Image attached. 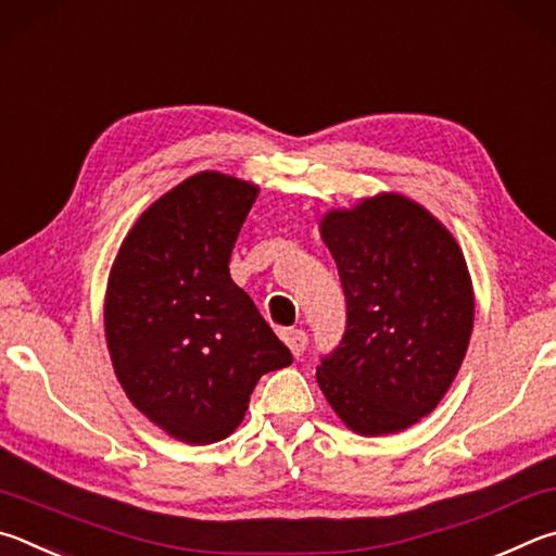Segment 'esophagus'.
Instances as JSON below:
<instances>
[{"label": "esophagus", "instance_id": "esophagus-1", "mask_svg": "<svg viewBox=\"0 0 556 556\" xmlns=\"http://www.w3.org/2000/svg\"><path fill=\"white\" fill-rule=\"evenodd\" d=\"M283 342H286V346L290 349V354L300 356V354L305 352L307 334L303 332V329H288V332H283Z\"/></svg>", "mask_w": 556, "mask_h": 556}]
</instances>
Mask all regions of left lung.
Listing matches in <instances>:
<instances>
[{"instance_id": "1", "label": "left lung", "mask_w": 556, "mask_h": 556, "mask_svg": "<svg viewBox=\"0 0 556 556\" xmlns=\"http://www.w3.org/2000/svg\"><path fill=\"white\" fill-rule=\"evenodd\" d=\"M319 237L346 295V332L317 368L319 391L356 434L403 432L440 405L469 349L476 298L464 251L395 190L325 212Z\"/></svg>"}]
</instances>
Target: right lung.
Masks as SVG:
<instances>
[{"label":"right lung","instance_id":"obj_1","mask_svg":"<svg viewBox=\"0 0 556 556\" xmlns=\"http://www.w3.org/2000/svg\"><path fill=\"white\" fill-rule=\"evenodd\" d=\"M258 185L200 170L163 192L126 233L104 290V339L129 403L185 444L241 425L258 378L293 364L229 276Z\"/></svg>","mask_w":556,"mask_h":556}]
</instances>
